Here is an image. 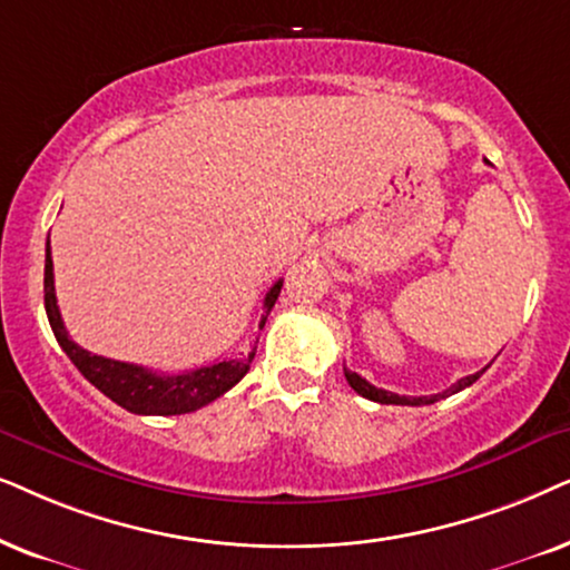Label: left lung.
Here are the masks:
<instances>
[{"label": "left lung", "instance_id": "1", "mask_svg": "<svg viewBox=\"0 0 570 570\" xmlns=\"http://www.w3.org/2000/svg\"><path fill=\"white\" fill-rule=\"evenodd\" d=\"M484 370H488V367H484ZM484 370H480V373H474V375H466V377H461V381H459V383H453L449 391H443V393H432V396H399V393H391V391L375 389L373 383H367V381H364L362 375L352 373V370H344V375H346L348 385H352V389H354L356 393H360V396L370 399V401H377V404H396V406H424V404H435V401H440V399H445V396H453V393H459V391L469 389V385H472L474 381H480V375L484 373Z\"/></svg>", "mask_w": 570, "mask_h": 570}]
</instances>
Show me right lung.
Segmentation results:
<instances>
[{"label":"right lung","mask_w":570,"mask_h":570,"mask_svg":"<svg viewBox=\"0 0 570 570\" xmlns=\"http://www.w3.org/2000/svg\"><path fill=\"white\" fill-rule=\"evenodd\" d=\"M281 286L284 281H276L271 286V292L263 299V315L257 323V331H263L265 321H268L273 305H276ZM43 305H47V317L51 331L59 341V346L65 348V354L70 356L75 367L80 370L82 377L88 383H94L104 396H109L114 404L132 414H189L195 409L210 404L218 396H224L226 391L234 389L242 377L247 375L249 364L255 360L257 352V338L261 333H255V341H249V346L242 348L234 356H226L222 362L208 364V367L187 370L179 375H164L154 373V370L140 367V364L109 360V356L90 354L86 348L75 344L67 333L62 315L57 307V294H55V263H51V247L47 239V265H43Z\"/></svg>","instance_id":"right-lung-1"}]
</instances>
